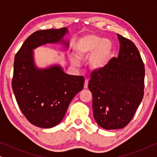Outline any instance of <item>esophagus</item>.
I'll return each mask as SVG.
<instances>
[{"label":"esophagus","instance_id":"34e87169","mask_svg":"<svg viewBox=\"0 0 157 157\" xmlns=\"http://www.w3.org/2000/svg\"><path fill=\"white\" fill-rule=\"evenodd\" d=\"M88 84H89V79L86 78L85 79V82H84V89H87Z\"/></svg>","mask_w":157,"mask_h":157}]
</instances>
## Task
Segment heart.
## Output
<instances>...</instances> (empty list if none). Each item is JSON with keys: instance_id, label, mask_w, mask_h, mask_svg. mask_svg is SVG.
I'll use <instances>...</instances> for the list:
<instances>
[{"instance_id": "b5f03b06", "label": "heart", "mask_w": 157, "mask_h": 157, "mask_svg": "<svg viewBox=\"0 0 157 157\" xmlns=\"http://www.w3.org/2000/svg\"><path fill=\"white\" fill-rule=\"evenodd\" d=\"M112 43L108 38H104L94 34H87L77 40L75 51L78 59H84L90 56L89 65L94 69L99 70L109 63L112 52ZM73 63L78 65L79 60L73 57Z\"/></svg>"}]
</instances>
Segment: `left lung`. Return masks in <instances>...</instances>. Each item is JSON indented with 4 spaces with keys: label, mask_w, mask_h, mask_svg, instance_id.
<instances>
[{
    "label": "left lung",
    "mask_w": 157,
    "mask_h": 157,
    "mask_svg": "<svg viewBox=\"0 0 157 157\" xmlns=\"http://www.w3.org/2000/svg\"><path fill=\"white\" fill-rule=\"evenodd\" d=\"M117 58L106 67L91 73L89 89L92 94L94 117L105 129L122 128L131 121L144 96L145 68L132 40L117 34Z\"/></svg>",
    "instance_id": "1"
}]
</instances>
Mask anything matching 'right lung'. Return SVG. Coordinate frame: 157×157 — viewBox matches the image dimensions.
<instances>
[{"label":"right lung","instance_id":"add662e5","mask_svg":"<svg viewBox=\"0 0 157 157\" xmlns=\"http://www.w3.org/2000/svg\"><path fill=\"white\" fill-rule=\"evenodd\" d=\"M67 28L41 30L31 34L16 54L12 89L16 101L30 123L52 128L63 119L73 98L83 89L84 77L68 75L58 64L44 68L36 66L33 50L47 44H63Z\"/></svg>","mask_w":157,"mask_h":157}]
</instances>
